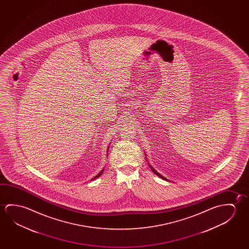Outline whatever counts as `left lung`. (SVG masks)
<instances>
[{
  "mask_svg": "<svg viewBox=\"0 0 249 249\" xmlns=\"http://www.w3.org/2000/svg\"><path fill=\"white\" fill-rule=\"evenodd\" d=\"M150 167H151V168H152V171L154 172V173H155V175H157V176H159V177H160V178H162V179H165V178H164L163 176H160V175L159 173H157V172L155 171V169H154V168H153V167H151V166H150Z\"/></svg>",
  "mask_w": 249,
  "mask_h": 249,
  "instance_id": "1",
  "label": "left lung"
}]
</instances>
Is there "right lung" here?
Masks as SVG:
<instances>
[{"label":"right lung","instance_id":"obj_1","mask_svg":"<svg viewBox=\"0 0 249 249\" xmlns=\"http://www.w3.org/2000/svg\"><path fill=\"white\" fill-rule=\"evenodd\" d=\"M102 172H103V170H102V171L101 172L100 174H98V176H96L95 177H94V178H93V179H96V178H98L99 176H102Z\"/></svg>","mask_w":249,"mask_h":249}]
</instances>
